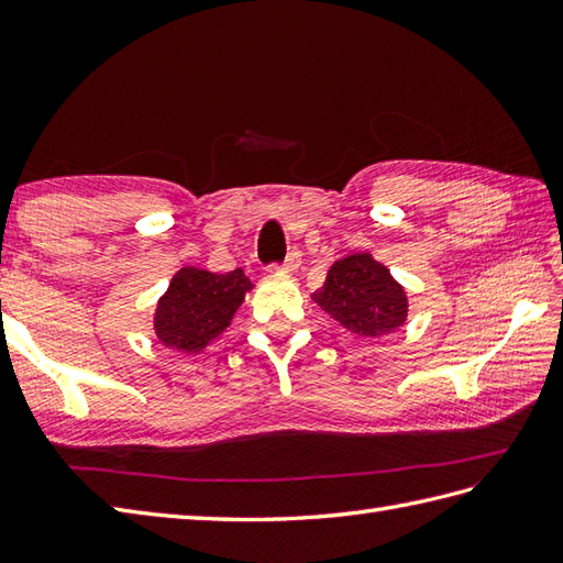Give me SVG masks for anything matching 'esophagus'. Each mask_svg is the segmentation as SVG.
Returning <instances> with one entry per match:
<instances>
[{
    "label": "esophagus",
    "instance_id": "obj_1",
    "mask_svg": "<svg viewBox=\"0 0 563 563\" xmlns=\"http://www.w3.org/2000/svg\"><path fill=\"white\" fill-rule=\"evenodd\" d=\"M300 266H302V254H300V251H290V256L283 261L280 271H283V273H295Z\"/></svg>",
    "mask_w": 563,
    "mask_h": 563
}]
</instances>
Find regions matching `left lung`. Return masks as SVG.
<instances>
[{"mask_svg":"<svg viewBox=\"0 0 563 563\" xmlns=\"http://www.w3.org/2000/svg\"><path fill=\"white\" fill-rule=\"evenodd\" d=\"M314 302L361 339L389 336L409 317L406 288L369 251H353L333 263Z\"/></svg>","mask_w":563,"mask_h":563,"instance_id":"left-lung-1","label":"left lung"}]
</instances>
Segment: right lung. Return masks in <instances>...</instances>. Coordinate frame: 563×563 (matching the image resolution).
Listing matches in <instances>:
<instances>
[{
  "label": "right lung",
  "mask_w": 563,
  "mask_h": 563,
  "mask_svg": "<svg viewBox=\"0 0 563 563\" xmlns=\"http://www.w3.org/2000/svg\"><path fill=\"white\" fill-rule=\"evenodd\" d=\"M251 288L242 268L224 275L196 266L178 268L154 307V336L174 353L198 355L232 327Z\"/></svg>",
  "instance_id": "1"
}]
</instances>
